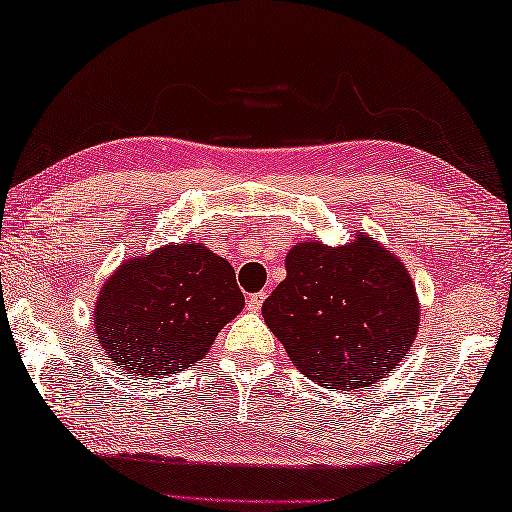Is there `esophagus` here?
Returning <instances> with one entry per match:
<instances>
[{"mask_svg": "<svg viewBox=\"0 0 512 512\" xmlns=\"http://www.w3.org/2000/svg\"><path fill=\"white\" fill-rule=\"evenodd\" d=\"M267 299V292H256V295H251L247 299V311L251 313H258L263 308V301Z\"/></svg>", "mask_w": 512, "mask_h": 512, "instance_id": "34e87169", "label": "esophagus"}]
</instances>
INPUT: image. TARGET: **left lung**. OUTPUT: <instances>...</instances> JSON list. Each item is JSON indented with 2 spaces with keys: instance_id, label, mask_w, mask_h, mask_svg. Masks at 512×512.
Listing matches in <instances>:
<instances>
[{
  "instance_id": "left-lung-1",
  "label": "left lung",
  "mask_w": 512,
  "mask_h": 512,
  "mask_svg": "<svg viewBox=\"0 0 512 512\" xmlns=\"http://www.w3.org/2000/svg\"><path fill=\"white\" fill-rule=\"evenodd\" d=\"M263 304L292 363L326 388L351 392L395 372L420 329V299L399 256L356 233L340 247L297 242Z\"/></svg>"
}]
</instances>
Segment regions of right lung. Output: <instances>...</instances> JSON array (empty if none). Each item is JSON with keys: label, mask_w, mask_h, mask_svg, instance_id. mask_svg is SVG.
<instances>
[{"label": "right lung", "mask_w": 512, "mask_h": 512, "mask_svg": "<svg viewBox=\"0 0 512 512\" xmlns=\"http://www.w3.org/2000/svg\"><path fill=\"white\" fill-rule=\"evenodd\" d=\"M245 297L229 261L174 242L124 261L92 308L97 342L129 376H170L208 354Z\"/></svg>", "instance_id": "right-lung-1"}]
</instances>
